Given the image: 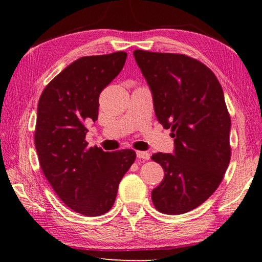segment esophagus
I'll use <instances>...</instances> for the list:
<instances>
[{"label": "esophagus", "instance_id": "34e87169", "mask_svg": "<svg viewBox=\"0 0 262 262\" xmlns=\"http://www.w3.org/2000/svg\"><path fill=\"white\" fill-rule=\"evenodd\" d=\"M136 157H137L138 159L148 160V159H149V153H147V152H142V151H137V152H136Z\"/></svg>", "mask_w": 262, "mask_h": 262}]
</instances>
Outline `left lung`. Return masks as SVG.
Here are the masks:
<instances>
[{
  "label": "left lung",
  "mask_w": 262,
  "mask_h": 262,
  "mask_svg": "<svg viewBox=\"0 0 262 262\" xmlns=\"http://www.w3.org/2000/svg\"><path fill=\"white\" fill-rule=\"evenodd\" d=\"M152 93L155 116L174 138L173 154L155 153L164 178L152 190L161 213L179 215L207 200L231 159V118L223 89L207 66L186 55L136 49Z\"/></svg>",
  "instance_id": "obj_1"
}]
</instances>
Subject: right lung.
<instances>
[{"label": "right lung", "mask_w": 262, "mask_h": 262, "mask_svg": "<svg viewBox=\"0 0 262 262\" xmlns=\"http://www.w3.org/2000/svg\"><path fill=\"white\" fill-rule=\"evenodd\" d=\"M127 54L85 56L70 64L42 91L35 145L46 179L76 213L99 216L113 207L119 182L136 153L104 152L85 142L86 124L98 119L99 96L120 73Z\"/></svg>", "instance_id": "1"}]
</instances>
